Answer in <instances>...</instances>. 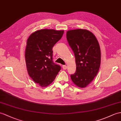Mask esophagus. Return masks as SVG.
Returning a JSON list of instances; mask_svg holds the SVG:
<instances>
[{
    "instance_id": "34e87169",
    "label": "esophagus",
    "mask_w": 121,
    "mask_h": 121,
    "mask_svg": "<svg viewBox=\"0 0 121 121\" xmlns=\"http://www.w3.org/2000/svg\"><path fill=\"white\" fill-rule=\"evenodd\" d=\"M63 68L64 70H66L67 69V66L66 65H63Z\"/></svg>"
}]
</instances>
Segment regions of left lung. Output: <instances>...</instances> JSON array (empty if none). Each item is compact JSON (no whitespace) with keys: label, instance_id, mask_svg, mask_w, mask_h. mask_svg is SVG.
Masks as SVG:
<instances>
[{"label":"left lung","instance_id":"8db88e82","mask_svg":"<svg viewBox=\"0 0 121 121\" xmlns=\"http://www.w3.org/2000/svg\"><path fill=\"white\" fill-rule=\"evenodd\" d=\"M67 39L74 52L76 72L71 78L79 88L87 86L99 72L101 65V49L98 40L92 32L86 29L67 32Z\"/></svg>","mask_w":121,"mask_h":121}]
</instances>
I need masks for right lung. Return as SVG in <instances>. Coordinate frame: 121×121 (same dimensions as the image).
I'll use <instances>...</instances> for the list:
<instances>
[{
    "instance_id": "1",
    "label": "right lung",
    "mask_w": 121,
    "mask_h": 121,
    "mask_svg": "<svg viewBox=\"0 0 121 121\" xmlns=\"http://www.w3.org/2000/svg\"><path fill=\"white\" fill-rule=\"evenodd\" d=\"M64 31L42 29L32 33L27 39L25 60L28 73L42 87L54 81L60 66L52 60V48L63 36Z\"/></svg>"
}]
</instances>
